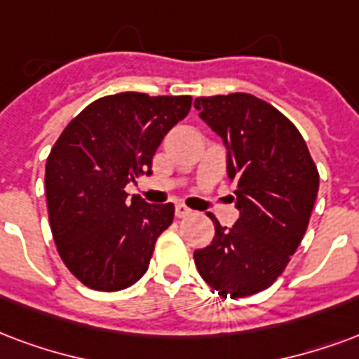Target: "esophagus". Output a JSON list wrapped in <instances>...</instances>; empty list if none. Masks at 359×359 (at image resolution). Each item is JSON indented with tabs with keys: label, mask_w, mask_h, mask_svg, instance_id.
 I'll return each instance as SVG.
<instances>
[{
	"label": "esophagus",
	"mask_w": 359,
	"mask_h": 359,
	"mask_svg": "<svg viewBox=\"0 0 359 359\" xmlns=\"http://www.w3.org/2000/svg\"><path fill=\"white\" fill-rule=\"evenodd\" d=\"M175 215H177L179 219H182V217H188V215H192V211H190L187 205H182V203H177V205H175Z\"/></svg>",
	"instance_id": "1"
}]
</instances>
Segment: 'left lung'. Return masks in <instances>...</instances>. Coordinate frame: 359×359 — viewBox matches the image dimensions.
Here are the masks:
<instances>
[{
  "instance_id": "obj_1",
  "label": "left lung",
  "mask_w": 359,
  "mask_h": 359,
  "mask_svg": "<svg viewBox=\"0 0 359 359\" xmlns=\"http://www.w3.org/2000/svg\"><path fill=\"white\" fill-rule=\"evenodd\" d=\"M200 118L226 148L240 219L215 222V238L194 251L203 280L222 297H249L270 287L306 232L320 175L306 142L274 106L247 93L194 100Z\"/></svg>"
}]
</instances>
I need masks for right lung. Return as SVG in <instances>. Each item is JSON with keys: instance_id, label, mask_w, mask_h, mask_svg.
<instances>
[{"instance_id": "add662e5", "label": "right lung", "mask_w": 359, "mask_h": 359, "mask_svg": "<svg viewBox=\"0 0 359 359\" xmlns=\"http://www.w3.org/2000/svg\"><path fill=\"white\" fill-rule=\"evenodd\" d=\"M192 97L118 93L72 119L45 165L49 224L72 274L97 291L131 287L144 276L172 203L127 200L135 175H152L167 133L190 112Z\"/></svg>"}]
</instances>
